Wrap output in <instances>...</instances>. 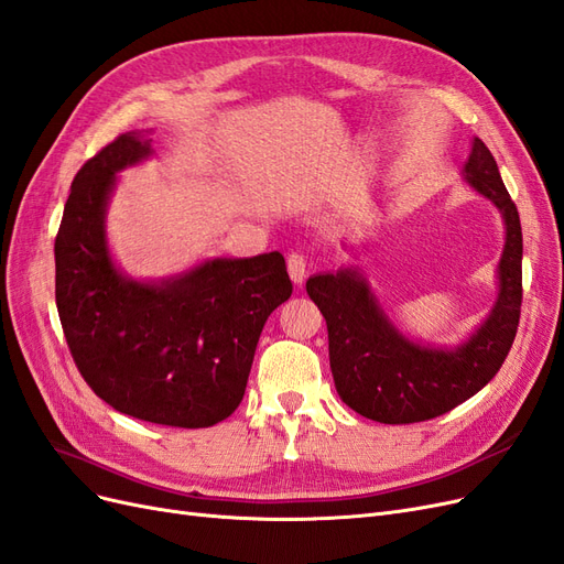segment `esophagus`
Wrapping results in <instances>:
<instances>
[{
	"instance_id": "1",
	"label": "esophagus",
	"mask_w": 564,
	"mask_h": 564,
	"mask_svg": "<svg viewBox=\"0 0 564 564\" xmlns=\"http://www.w3.org/2000/svg\"><path fill=\"white\" fill-rule=\"evenodd\" d=\"M286 270H289V278L294 280V284H303L305 272H308V261H305L303 253L294 251V253H289Z\"/></svg>"
}]
</instances>
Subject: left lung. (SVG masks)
<instances>
[{
	"label": "left lung",
	"instance_id": "8db88e82",
	"mask_svg": "<svg viewBox=\"0 0 564 564\" xmlns=\"http://www.w3.org/2000/svg\"><path fill=\"white\" fill-rule=\"evenodd\" d=\"M466 176L506 218V247L499 265L501 294L468 344L456 350L409 344L386 319L355 270L305 282V292L327 319L329 365L338 395L371 421L400 425L452 412L497 377L516 340L522 305L518 207L501 181L497 160L480 139L473 141Z\"/></svg>",
	"mask_w": 564,
	"mask_h": 564
}]
</instances>
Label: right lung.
<instances>
[{
	"mask_svg": "<svg viewBox=\"0 0 564 564\" xmlns=\"http://www.w3.org/2000/svg\"><path fill=\"white\" fill-rule=\"evenodd\" d=\"M148 155L129 131L77 172L54 245L58 317L100 400L141 421L207 429L240 406L263 324L294 286L280 251L209 261L160 286L119 275L106 204L119 169Z\"/></svg>",
	"mask_w": 564,
	"mask_h": 564,
	"instance_id": "obj_1",
	"label": "right lung"
}]
</instances>
